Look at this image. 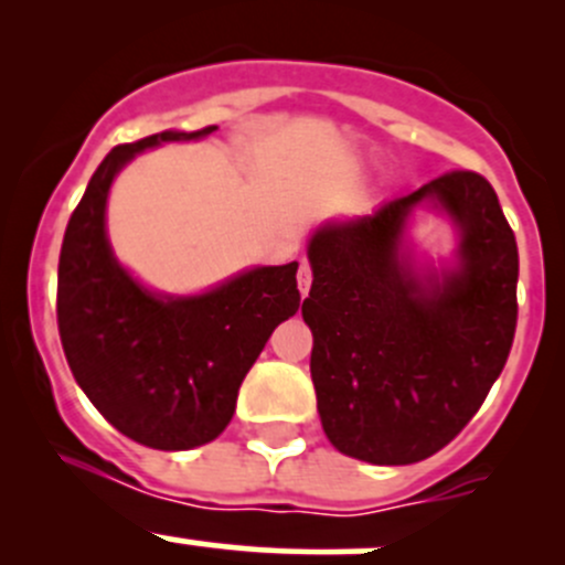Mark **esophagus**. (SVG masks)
<instances>
[{"instance_id": "obj_1", "label": "esophagus", "mask_w": 565, "mask_h": 565, "mask_svg": "<svg viewBox=\"0 0 565 565\" xmlns=\"http://www.w3.org/2000/svg\"><path fill=\"white\" fill-rule=\"evenodd\" d=\"M311 281H315V273H311V265L309 262H300V270H298V289H300V295H309V289H311Z\"/></svg>"}]
</instances>
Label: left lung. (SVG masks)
<instances>
[{"label":"left lung","instance_id":"8db88e82","mask_svg":"<svg viewBox=\"0 0 565 565\" xmlns=\"http://www.w3.org/2000/svg\"><path fill=\"white\" fill-rule=\"evenodd\" d=\"M435 198L462 230L459 271L420 282L401 254L406 215ZM303 319L328 440L372 465H413L470 424L509 361L520 250L487 177L454 169L377 213L319 230Z\"/></svg>","mask_w":565,"mask_h":565}]
</instances>
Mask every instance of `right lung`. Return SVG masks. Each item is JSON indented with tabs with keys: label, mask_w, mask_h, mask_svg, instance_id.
Instances as JSON below:
<instances>
[{
	"label": "right lung",
	"mask_w": 565,
	"mask_h": 565,
	"mask_svg": "<svg viewBox=\"0 0 565 565\" xmlns=\"http://www.w3.org/2000/svg\"><path fill=\"white\" fill-rule=\"evenodd\" d=\"M213 130H163L114 147L73 210L60 250L56 324L67 366L114 429L158 451H188L226 429L248 369L300 306L298 262L256 267L196 298H158L108 248L114 174L147 147Z\"/></svg>",
	"instance_id": "right-lung-1"
}]
</instances>
